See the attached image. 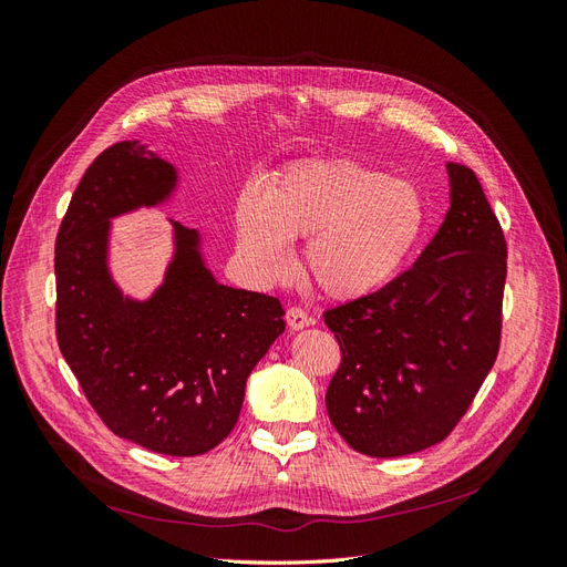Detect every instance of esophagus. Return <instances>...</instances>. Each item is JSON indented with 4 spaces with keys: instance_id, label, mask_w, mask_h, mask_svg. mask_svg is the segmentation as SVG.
<instances>
[{
    "instance_id": "obj_1",
    "label": "esophagus",
    "mask_w": 567,
    "mask_h": 567,
    "mask_svg": "<svg viewBox=\"0 0 567 567\" xmlns=\"http://www.w3.org/2000/svg\"><path fill=\"white\" fill-rule=\"evenodd\" d=\"M286 321H288V326L293 331H300V329H305V326H310L312 323V317L307 315L302 307H288V312H286Z\"/></svg>"
}]
</instances>
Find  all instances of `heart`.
<instances>
[{
	"mask_svg": "<svg viewBox=\"0 0 567 567\" xmlns=\"http://www.w3.org/2000/svg\"><path fill=\"white\" fill-rule=\"evenodd\" d=\"M421 188L350 158L290 165L236 198V244L262 279L290 267L288 241H302V267L323 296L352 300L402 269L425 227Z\"/></svg>",
	"mask_w": 567,
	"mask_h": 567,
	"instance_id": "b5f03b06",
	"label": "heart"
}]
</instances>
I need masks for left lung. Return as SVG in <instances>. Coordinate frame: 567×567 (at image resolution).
Wrapping results in <instances>:
<instances>
[{
	"mask_svg": "<svg viewBox=\"0 0 567 567\" xmlns=\"http://www.w3.org/2000/svg\"><path fill=\"white\" fill-rule=\"evenodd\" d=\"M447 169L452 205L414 267L323 312L342 354L326 411L367 456H406L442 442L499 354L504 229L473 169Z\"/></svg>",
	"mask_w": 567,
	"mask_h": 567,
	"instance_id": "left-lung-1",
	"label": "left lung"
}]
</instances>
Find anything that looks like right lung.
<instances>
[{
    "label": "right lung",
    "instance_id": "add662e5",
    "mask_svg": "<svg viewBox=\"0 0 567 567\" xmlns=\"http://www.w3.org/2000/svg\"><path fill=\"white\" fill-rule=\"evenodd\" d=\"M175 182V167L136 142L94 158L56 236V338L117 437L198 456L234 431L248 375L286 321L277 298L217 284L179 221L165 284L146 302L123 298L106 265L109 219L165 200Z\"/></svg>",
    "mask_w": 567,
    "mask_h": 567
}]
</instances>
